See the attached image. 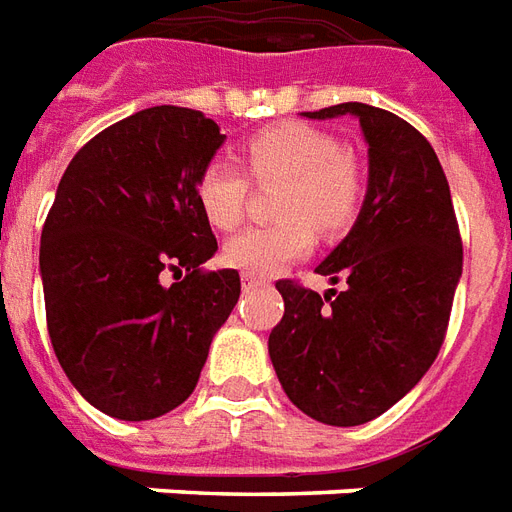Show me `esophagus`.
<instances>
[{"instance_id":"obj_1","label":"esophagus","mask_w":512,"mask_h":512,"mask_svg":"<svg viewBox=\"0 0 512 512\" xmlns=\"http://www.w3.org/2000/svg\"><path fill=\"white\" fill-rule=\"evenodd\" d=\"M261 278H256V275H251V272H242V286L245 289H253V286H261Z\"/></svg>"}]
</instances>
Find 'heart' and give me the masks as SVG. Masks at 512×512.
<instances>
[{
    "label": "heart",
    "mask_w": 512,
    "mask_h": 512,
    "mask_svg": "<svg viewBox=\"0 0 512 512\" xmlns=\"http://www.w3.org/2000/svg\"><path fill=\"white\" fill-rule=\"evenodd\" d=\"M256 182L286 179L278 215L286 220L253 226L226 242V261L251 275H275L311 251L313 229L338 237L363 207L360 163L343 152L333 133L305 122H278L242 144ZM196 199L212 226H240L251 199V179L226 160H212L196 182Z\"/></svg>",
    "instance_id": "heart-1"
}]
</instances>
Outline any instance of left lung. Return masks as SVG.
Returning a JSON list of instances; mask_svg holds the SVG:
<instances>
[{
	"label": "left lung",
	"instance_id": "left-lung-1",
	"mask_svg": "<svg viewBox=\"0 0 512 512\" xmlns=\"http://www.w3.org/2000/svg\"><path fill=\"white\" fill-rule=\"evenodd\" d=\"M352 114L368 141V193L352 231L316 267L343 292L278 281L283 319L270 360L300 412L363 425L423 379L445 341L464 267L450 185L434 147L406 119L365 103L305 111Z\"/></svg>",
	"mask_w": 512,
	"mask_h": 512
}]
</instances>
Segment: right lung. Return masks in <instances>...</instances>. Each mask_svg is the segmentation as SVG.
Wrapping results in <instances>:
<instances>
[{
  "mask_svg": "<svg viewBox=\"0 0 512 512\" xmlns=\"http://www.w3.org/2000/svg\"><path fill=\"white\" fill-rule=\"evenodd\" d=\"M223 138L201 111L152 106L100 130L59 179L40 237L48 335L108 417L177 409L240 300V272L201 267L218 240L196 182ZM163 271L186 278L163 287Z\"/></svg>",
  "mask_w": 512,
  "mask_h": 512,
  "instance_id": "right-lung-1",
  "label": "right lung"
}]
</instances>
